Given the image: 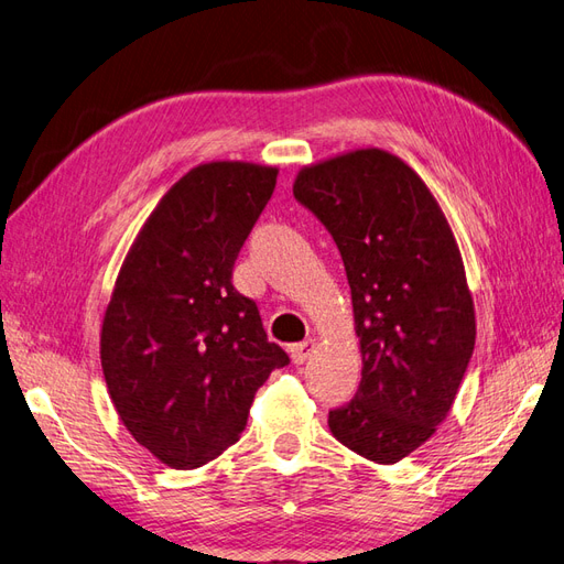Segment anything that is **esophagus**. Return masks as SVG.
I'll return each mask as SVG.
<instances>
[{
	"instance_id": "esophagus-1",
	"label": "esophagus",
	"mask_w": 564,
	"mask_h": 564,
	"mask_svg": "<svg viewBox=\"0 0 564 564\" xmlns=\"http://www.w3.org/2000/svg\"><path fill=\"white\" fill-rule=\"evenodd\" d=\"M314 348H316V338H307V340H302V343L291 345V357H293V362H295V365H305L307 359L312 357Z\"/></svg>"
}]
</instances>
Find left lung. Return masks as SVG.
<instances>
[{
	"mask_svg": "<svg viewBox=\"0 0 564 564\" xmlns=\"http://www.w3.org/2000/svg\"><path fill=\"white\" fill-rule=\"evenodd\" d=\"M293 195L338 245L362 352V381L328 429L352 453L395 465L436 433L474 352L453 228L420 173L379 148L302 166Z\"/></svg>",
	"mask_w": 564,
	"mask_h": 564,
	"instance_id": "obj_1",
	"label": "left lung"
}]
</instances>
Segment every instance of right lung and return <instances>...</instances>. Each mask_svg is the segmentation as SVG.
Segmentation results:
<instances>
[{"mask_svg": "<svg viewBox=\"0 0 564 564\" xmlns=\"http://www.w3.org/2000/svg\"><path fill=\"white\" fill-rule=\"evenodd\" d=\"M276 176L252 162L191 169L142 224L113 283L99 334L109 398L166 467L219 457L240 438L259 386L291 362L230 283Z\"/></svg>", "mask_w": 564, "mask_h": 564, "instance_id": "1", "label": "right lung"}]
</instances>
